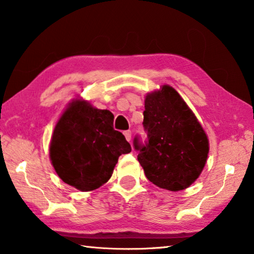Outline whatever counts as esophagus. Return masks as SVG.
Masks as SVG:
<instances>
[{"instance_id": "1", "label": "esophagus", "mask_w": 254, "mask_h": 254, "mask_svg": "<svg viewBox=\"0 0 254 254\" xmlns=\"http://www.w3.org/2000/svg\"><path fill=\"white\" fill-rule=\"evenodd\" d=\"M124 136H126V139L128 141V142H130L131 141V136H132V133H131V131H124Z\"/></svg>"}]
</instances>
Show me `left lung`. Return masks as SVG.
I'll use <instances>...</instances> for the list:
<instances>
[{"label":"left lung","mask_w":254,"mask_h":254,"mask_svg":"<svg viewBox=\"0 0 254 254\" xmlns=\"http://www.w3.org/2000/svg\"><path fill=\"white\" fill-rule=\"evenodd\" d=\"M145 144L134 139L137 160L156 186L171 191L196 182L207 161L209 142L201 124L179 93L169 85L148 93L144 100Z\"/></svg>","instance_id":"1"}]
</instances>
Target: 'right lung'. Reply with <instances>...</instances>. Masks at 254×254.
I'll use <instances>...</instances> for the list:
<instances>
[{
	"label": "right lung",
	"instance_id": "1",
	"mask_svg": "<svg viewBox=\"0 0 254 254\" xmlns=\"http://www.w3.org/2000/svg\"><path fill=\"white\" fill-rule=\"evenodd\" d=\"M114 115L74 98L54 128L49 145L51 165L64 183L81 191L100 188L113 174L119 157L131 152L121 132L113 128Z\"/></svg>",
	"mask_w": 254,
	"mask_h": 254
}]
</instances>
